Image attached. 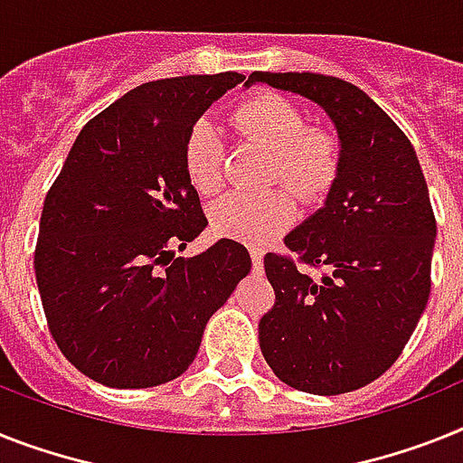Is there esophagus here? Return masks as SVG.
Instances as JSON below:
<instances>
[{
  "mask_svg": "<svg viewBox=\"0 0 463 463\" xmlns=\"http://www.w3.org/2000/svg\"><path fill=\"white\" fill-rule=\"evenodd\" d=\"M250 254H251V263H254L256 270H261V268H263V250H259V247H250Z\"/></svg>",
  "mask_w": 463,
  "mask_h": 463,
  "instance_id": "34e87169",
  "label": "esophagus"
}]
</instances>
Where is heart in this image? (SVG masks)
I'll return each mask as SVG.
<instances>
[{
  "instance_id": "obj_1",
  "label": "heart",
  "mask_w": 463,
  "mask_h": 463,
  "mask_svg": "<svg viewBox=\"0 0 463 463\" xmlns=\"http://www.w3.org/2000/svg\"><path fill=\"white\" fill-rule=\"evenodd\" d=\"M232 127L244 141L270 153L268 184L285 181L298 197L316 202L327 195L339 176V136L327 127H306L304 110L285 96L261 91L240 100L232 110ZM184 172L202 195L221 188L223 146L209 119H197L185 134ZM290 191L221 197L209 213L213 231L247 244L273 242L297 221V197Z\"/></svg>"
}]
</instances>
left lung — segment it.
<instances>
[{"label":"left lung","mask_w":463,"mask_h":463,"mask_svg":"<svg viewBox=\"0 0 463 463\" xmlns=\"http://www.w3.org/2000/svg\"><path fill=\"white\" fill-rule=\"evenodd\" d=\"M313 100L339 131L341 166L325 207L266 254L275 304L259 322L261 353L287 386L339 395L398 360L430 294L436 216L417 153L398 124L351 81L316 72H251ZM306 262L323 270L313 279Z\"/></svg>","instance_id":"8db88e82"}]
</instances>
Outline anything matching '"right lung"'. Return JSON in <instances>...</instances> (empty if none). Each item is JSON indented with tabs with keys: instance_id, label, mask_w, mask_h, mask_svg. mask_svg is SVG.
<instances>
[{
	"instance_id": "obj_1",
	"label": "right lung",
	"mask_w": 463,
	"mask_h": 463,
	"mask_svg": "<svg viewBox=\"0 0 463 463\" xmlns=\"http://www.w3.org/2000/svg\"><path fill=\"white\" fill-rule=\"evenodd\" d=\"M244 75H188L131 89L84 124L46 193L34 275L46 325L81 374L150 388L190 367L209 317L250 273L244 244L204 231L184 172L185 134Z\"/></svg>"
}]
</instances>
